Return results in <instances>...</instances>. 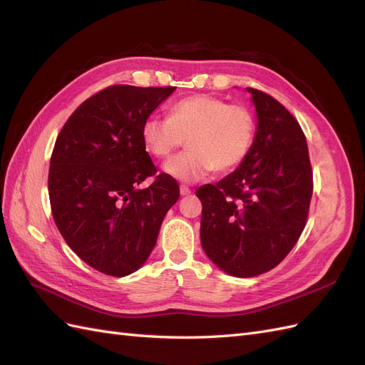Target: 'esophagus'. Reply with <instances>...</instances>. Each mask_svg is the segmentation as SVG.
<instances>
[{"instance_id":"1","label":"esophagus","mask_w":365,"mask_h":365,"mask_svg":"<svg viewBox=\"0 0 365 365\" xmlns=\"http://www.w3.org/2000/svg\"><path fill=\"white\" fill-rule=\"evenodd\" d=\"M180 193H181L182 196H187V195L192 193V190H190L187 185H181V187H180Z\"/></svg>"}]
</instances>
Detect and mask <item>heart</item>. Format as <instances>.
I'll use <instances>...</instances> for the list:
<instances>
[{
    "instance_id": "obj_1",
    "label": "heart",
    "mask_w": 365,
    "mask_h": 365,
    "mask_svg": "<svg viewBox=\"0 0 365 365\" xmlns=\"http://www.w3.org/2000/svg\"><path fill=\"white\" fill-rule=\"evenodd\" d=\"M187 141L185 152L163 165V172L182 182H196L212 172H227L245 160L254 138V117L242 105L196 94L168 109V118L150 115L141 140L150 155L168 158Z\"/></svg>"
}]
</instances>
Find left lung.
I'll return each mask as SVG.
<instances>
[{"instance_id":"1","label":"left lung","mask_w":365,"mask_h":365,"mask_svg":"<svg viewBox=\"0 0 365 365\" xmlns=\"http://www.w3.org/2000/svg\"><path fill=\"white\" fill-rule=\"evenodd\" d=\"M247 91L257 126L245 160L224 180L196 192L202 202V248L235 277L260 275L288 256L312 197V168L298 121L274 97Z\"/></svg>"}]
</instances>
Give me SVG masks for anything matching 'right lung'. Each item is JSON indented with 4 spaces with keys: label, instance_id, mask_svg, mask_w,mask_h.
<instances>
[{
    "label": "right lung",
    "instance_id": "right-lung-1",
    "mask_svg": "<svg viewBox=\"0 0 365 365\" xmlns=\"http://www.w3.org/2000/svg\"><path fill=\"white\" fill-rule=\"evenodd\" d=\"M175 86L114 85L85 101L54 143L48 172L53 219L68 247L114 277L140 269L157 244L180 185L157 173L141 140L145 120ZM149 175L146 190L138 185Z\"/></svg>",
    "mask_w": 365,
    "mask_h": 365
}]
</instances>
